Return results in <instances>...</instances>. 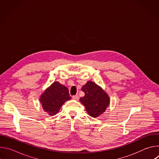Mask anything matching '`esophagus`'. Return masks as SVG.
Returning a JSON list of instances; mask_svg holds the SVG:
<instances>
[{"mask_svg":"<svg viewBox=\"0 0 159 159\" xmlns=\"http://www.w3.org/2000/svg\"><path fill=\"white\" fill-rule=\"evenodd\" d=\"M72 99H75V100H79V95H74L72 96Z\"/></svg>","mask_w":159,"mask_h":159,"instance_id":"esophagus-1","label":"esophagus"}]
</instances>
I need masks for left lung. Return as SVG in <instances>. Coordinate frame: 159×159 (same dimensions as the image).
Segmentation results:
<instances>
[{
    "label": "left lung",
    "mask_w": 159,
    "mask_h": 159,
    "mask_svg": "<svg viewBox=\"0 0 159 159\" xmlns=\"http://www.w3.org/2000/svg\"><path fill=\"white\" fill-rule=\"evenodd\" d=\"M82 90L85 96L80 98V101L85 106L90 116L98 117L106 111L109 104V98L99 86L89 81L82 87Z\"/></svg>",
    "instance_id": "8db88e82"
}]
</instances>
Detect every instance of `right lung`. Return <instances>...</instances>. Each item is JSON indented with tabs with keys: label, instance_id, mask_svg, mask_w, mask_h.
I'll use <instances>...</instances> for the list:
<instances>
[{
	"label": "right lung",
	"instance_id": "1",
	"mask_svg": "<svg viewBox=\"0 0 159 159\" xmlns=\"http://www.w3.org/2000/svg\"><path fill=\"white\" fill-rule=\"evenodd\" d=\"M70 99L69 89L59 82H55L41 95L40 102L43 109L53 116L59 111L65 101Z\"/></svg>",
	"mask_w": 159,
	"mask_h": 159
}]
</instances>
